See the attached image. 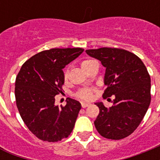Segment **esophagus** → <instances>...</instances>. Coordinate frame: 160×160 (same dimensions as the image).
Masks as SVG:
<instances>
[{
    "mask_svg": "<svg viewBox=\"0 0 160 160\" xmlns=\"http://www.w3.org/2000/svg\"><path fill=\"white\" fill-rule=\"evenodd\" d=\"M90 104H89V103H85V102H82L81 103V106H82V108H86V107L90 106Z\"/></svg>",
    "mask_w": 160,
    "mask_h": 160,
    "instance_id": "34e87169",
    "label": "esophagus"
}]
</instances>
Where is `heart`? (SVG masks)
<instances>
[{
  "label": "heart",
  "instance_id": "b5f03b06",
  "mask_svg": "<svg viewBox=\"0 0 160 160\" xmlns=\"http://www.w3.org/2000/svg\"><path fill=\"white\" fill-rule=\"evenodd\" d=\"M94 60H85L81 61L80 63V66L82 68L83 70H86V69L88 68V66L93 62ZM68 76H69V71L68 70H65L64 72V79L65 80L68 79ZM76 96L77 98L80 99V100H90L92 99L93 96V90L92 89H89V88H85V89H81L76 93Z\"/></svg>",
  "mask_w": 160,
  "mask_h": 160
}]
</instances>
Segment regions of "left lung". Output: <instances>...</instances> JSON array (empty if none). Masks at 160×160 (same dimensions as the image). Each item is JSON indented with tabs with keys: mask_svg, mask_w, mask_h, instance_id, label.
I'll list each match as a JSON object with an SVG mask.
<instances>
[{
	"mask_svg": "<svg viewBox=\"0 0 160 160\" xmlns=\"http://www.w3.org/2000/svg\"><path fill=\"white\" fill-rule=\"evenodd\" d=\"M85 52L105 67L104 99L114 97L109 108L102 102L95 103L100 109L95 128L106 139H124L137 129L150 104L148 70L136 55L123 49L103 47Z\"/></svg>",
	"mask_w": 160,
	"mask_h": 160,
	"instance_id": "left-lung-1",
	"label": "left lung"
}]
</instances>
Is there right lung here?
I'll return each instance as SVG.
<instances>
[{
    "label": "right lung",
    "instance_id": "add662e5",
    "mask_svg": "<svg viewBox=\"0 0 160 160\" xmlns=\"http://www.w3.org/2000/svg\"><path fill=\"white\" fill-rule=\"evenodd\" d=\"M84 51L82 48L51 49L37 53L21 66L16 79V106L30 131L38 139L57 142L72 132L81 109L68 98L65 106L55 105L62 92L63 69Z\"/></svg>",
    "mask_w": 160,
    "mask_h": 160
}]
</instances>
